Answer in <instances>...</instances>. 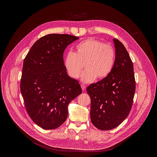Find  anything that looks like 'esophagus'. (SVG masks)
<instances>
[{
    "label": "esophagus",
    "instance_id": "1",
    "mask_svg": "<svg viewBox=\"0 0 157 157\" xmlns=\"http://www.w3.org/2000/svg\"><path fill=\"white\" fill-rule=\"evenodd\" d=\"M81 88H82V91H85V89H86V86L84 85V84H81Z\"/></svg>",
    "mask_w": 157,
    "mask_h": 157
}]
</instances>
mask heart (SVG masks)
Returning a JSON list of instances; mask_svg holds the SVG:
<instances>
[{"instance_id":"b5f03b06","label":"heart","mask_w":157,"mask_h":157,"mask_svg":"<svg viewBox=\"0 0 157 157\" xmlns=\"http://www.w3.org/2000/svg\"><path fill=\"white\" fill-rule=\"evenodd\" d=\"M75 48V53L69 52L64 59V67L70 77L79 78L83 66L86 70L81 79L86 83L96 79H103L110 73L114 64L115 52L109 44L89 38L79 43Z\"/></svg>"}]
</instances>
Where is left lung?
Wrapping results in <instances>:
<instances>
[{
  "instance_id": "8db88e82",
  "label": "left lung",
  "mask_w": 157,
  "mask_h": 157,
  "mask_svg": "<svg viewBox=\"0 0 157 157\" xmlns=\"http://www.w3.org/2000/svg\"><path fill=\"white\" fill-rule=\"evenodd\" d=\"M116 57L113 68L103 79L89 85L90 116L93 124L101 130L119 126L128 116L136 91L132 61L124 44L113 39Z\"/></svg>"
}]
</instances>
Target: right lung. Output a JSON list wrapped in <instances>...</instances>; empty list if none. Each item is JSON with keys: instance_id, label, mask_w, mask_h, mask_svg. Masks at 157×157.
<instances>
[{"instance_id": "right-lung-1", "label": "right lung", "mask_w": 157, "mask_h": 157, "mask_svg": "<svg viewBox=\"0 0 157 157\" xmlns=\"http://www.w3.org/2000/svg\"><path fill=\"white\" fill-rule=\"evenodd\" d=\"M78 37L49 34L38 40L23 64L20 91L32 120L45 130L64 122L69 103L82 93L78 80L67 74L63 53Z\"/></svg>"}]
</instances>
